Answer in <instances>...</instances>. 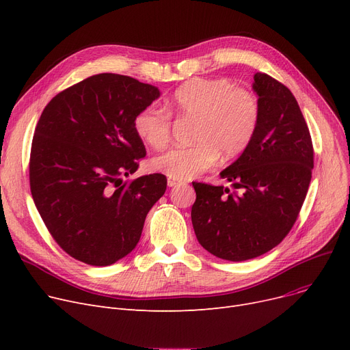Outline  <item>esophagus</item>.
Instances as JSON below:
<instances>
[{"mask_svg": "<svg viewBox=\"0 0 350 350\" xmlns=\"http://www.w3.org/2000/svg\"><path fill=\"white\" fill-rule=\"evenodd\" d=\"M181 180H177V178H172V177H169L167 178V186L169 187H174V186H177V185H181Z\"/></svg>", "mask_w": 350, "mask_h": 350, "instance_id": "obj_1", "label": "esophagus"}]
</instances>
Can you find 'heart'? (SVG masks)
I'll use <instances>...</instances> for the list:
<instances>
[{
	"label": "heart",
	"instance_id": "obj_1",
	"mask_svg": "<svg viewBox=\"0 0 350 350\" xmlns=\"http://www.w3.org/2000/svg\"><path fill=\"white\" fill-rule=\"evenodd\" d=\"M167 109L180 119L194 122V144L172 147L152 160L154 170L177 180L207 170L218 157L230 160L241 154L251 143L261 116L260 100L254 92L223 78L187 81L169 99ZM170 114L157 106L140 110L135 119L137 137L153 149H161L170 140Z\"/></svg>",
	"mask_w": 350,
	"mask_h": 350
}]
</instances>
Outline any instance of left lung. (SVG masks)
I'll return each instance as SVG.
<instances>
[{
	"label": "left lung",
	"instance_id": "obj_1",
	"mask_svg": "<svg viewBox=\"0 0 350 350\" xmlns=\"http://www.w3.org/2000/svg\"><path fill=\"white\" fill-rule=\"evenodd\" d=\"M261 116L243 154L219 176L228 187L193 183L191 223L198 243L227 261H247L277 247L295 224L314 169L308 124L292 92L256 72Z\"/></svg>",
	"mask_w": 350,
	"mask_h": 350
}]
</instances>
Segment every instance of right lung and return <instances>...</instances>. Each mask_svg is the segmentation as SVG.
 <instances>
[{"label": "right lung", "instance_id": "add662e5", "mask_svg": "<svg viewBox=\"0 0 350 350\" xmlns=\"http://www.w3.org/2000/svg\"><path fill=\"white\" fill-rule=\"evenodd\" d=\"M159 96L153 85L99 73L45 106L31 147V194L53 240L75 260L106 267L131 254L164 194L163 174L122 180L146 156L135 119Z\"/></svg>", "mask_w": 350, "mask_h": 350}]
</instances>
